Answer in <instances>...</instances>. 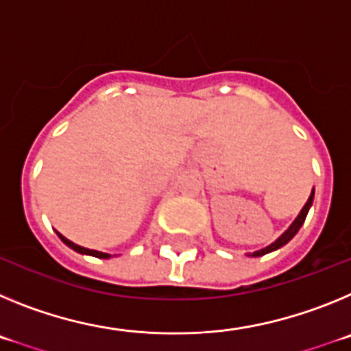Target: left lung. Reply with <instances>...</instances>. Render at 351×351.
Returning <instances> with one entry per match:
<instances>
[{
    "label": "left lung",
    "mask_w": 351,
    "mask_h": 351,
    "mask_svg": "<svg viewBox=\"0 0 351 351\" xmlns=\"http://www.w3.org/2000/svg\"><path fill=\"white\" fill-rule=\"evenodd\" d=\"M313 197H315V191H313V193H311V197L308 198V202H306V206L302 207V210H300V214H299V216H297V219H295V221L291 223V226H290V228H288V230L285 232V234L281 235V237L278 239V241H276V243H272L271 246H267V247H263V250H260V251H255V253H253V255H251V256H262V255H267V253H271V251H274V250H280L281 246H285V244H287L288 241H290V239L293 237V235H295L297 232H299V228H300V226H302L304 219H306V216H308V210H309V207H311V204H313Z\"/></svg>",
    "instance_id": "1"
}]
</instances>
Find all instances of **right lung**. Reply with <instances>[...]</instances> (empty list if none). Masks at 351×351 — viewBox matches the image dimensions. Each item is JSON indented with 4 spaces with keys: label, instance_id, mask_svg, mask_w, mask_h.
<instances>
[{
    "label": "right lung",
    "instance_id": "obj_1",
    "mask_svg": "<svg viewBox=\"0 0 351 351\" xmlns=\"http://www.w3.org/2000/svg\"><path fill=\"white\" fill-rule=\"evenodd\" d=\"M58 235H60V239L63 241L64 244H66L68 247L75 250L77 253H82V255H91V256H96V258H110V255H107V253H101V251H95V250H88V247H82V246H79V244L71 243V241H68V239L63 237L61 234H58Z\"/></svg>",
    "mask_w": 351,
    "mask_h": 351
}]
</instances>
